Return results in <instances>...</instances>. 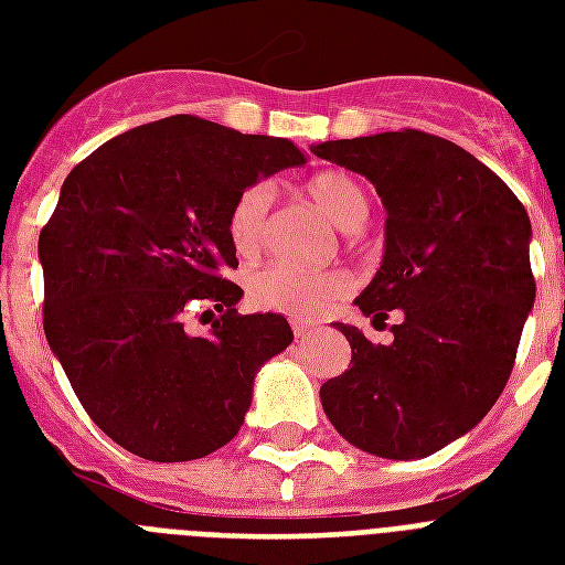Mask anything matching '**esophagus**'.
Instances as JSON below:
<instances>
[{
  "label": "esophagus",
  "instance_id": "obj_1",
  "mask_svg": "<svg viewBox=\"0 0 565 565\" xmlns=\"http://www.w3.org/2000/svg\"><path fill=\"white\" fill-rule=\"evenodd\" d=\"M310 331H313V326H310V322H301V319H292V334H296V337H308Z\"/></svg>",
  "mask_w": 565,
  "mask_h": 565
}]
</instances>
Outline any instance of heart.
Segmentation results:
<instances>
[{
  "label": "heart",
  "mask_w": 565,
  "mask_h": 565,
  "mask_svg": "<svg viewBox=\"0 0 565 565\" xmlns=\"http://www.w3.org/2000/svg\"><path fill=\"white\" fill-rule=\"evenodd\" d=\"M305 193L317 204L322 216L343 234H358L370 216V195L349 172H319L305 184ZM273 204L269 184H252L234 199L228 211V239L239 257H255L264 246L266 220ZM352 290V278L340 269L328 273H299L290 266L273 264L257 269L248 278V299L257 308L287 313L296 319H313L326 313L334 301Z\"/></svg>",
  "instance_id": "1"
}]
</instances>
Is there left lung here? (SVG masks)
Masks as SVG:
<instances>
[{"mask_svg":"<svg viewBox=\"0 0 565 565\" xmlns=\"http://www.w3.org/2000/svg\"><path fill=\"white\" fill-rule=\"evenodd\" d=\"M313 154L375 184L384 260L354 305L372 322L402 313L390 345L337 322L352 366L322 384V411L361 451L428 457L469 434L513 372L536 299L527 211L475 154L413 128L328 140Z\"/></svg>","mask_w":565,"mask_h":565,"instance_id":"1","label":"left lung"}]
</instances>
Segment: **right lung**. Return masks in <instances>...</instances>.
Returning a JSON list of instances; mask_svg holds the SVG:
<instances>
[{
  "mask_svg": "<svg viewBox=\"0 0 565 565\" xmlns=\"http://www.w3.org/2000/svg\"><path fill=\"white\" fill-rule=\"evenodd\" d=\"M299 163L284 137L179 114L66 175L38 243L43 331L84 411L131 455L181 463L231 443L257 370L292 343L281 313H237L225 269L234 199ZM193 309L221 313L204 338L183 328Z\"/></svg>",
  "mask_w": 565,
  "mask_h": 565,
  "instance_id": "obj_1",
  "label": "right lung"
}]
</instances>
